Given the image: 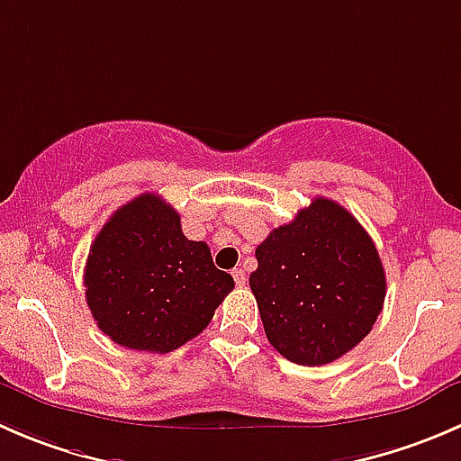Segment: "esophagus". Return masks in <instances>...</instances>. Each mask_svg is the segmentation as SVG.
Wrapping results in <instances>:
<instances>
[{"instance_id": "34e87169", "label": "esophagus", "mask_w": 461, "mask_h": 461, "mask_svg": "<svg viewBox=\"0 0 461 461\" xmlns=\"http://www.w3.org/2000/svg\"><path fill=\"white\" fill-rule=\"evenodd\" d=\"M231 276H234L236 285H245V281H248V276H245L243 267H234V270H231Z\"/></svg>"}]
</instances>
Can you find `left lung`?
<instances>
[{
    "label": "left lung",
    "instance_id": "left-lung-1",
    "mask_svg": "<svg viewBox=\"0 0 461 461\" xmlns=\"http://www.w3.org/2000/svg\"><path fill=\"white\" fill-rule=\"evenodd\" d=\"M257 261L249 288L267 339L290 363H333L381 315L387 284L376 245L333 200L315 198L272 230Z\"/></svg>",
    "mask_w": 461,
    "mask_h": 461
}]
</instances>
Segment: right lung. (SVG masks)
<instances>
[{
    "instance_id": "right-lung-1",
    "label": "right lung",
    "mask_w": 461,
    "mask_h": 461,
    "mask_svg": "<svg viewBox=\"0 0 461 461\" xmlns=\"http://www.w3.org/2000/svg\"><path fill=\"white\" fill-rule=\"evenodd\" d=\"M231 288L209 245L186 239L180 213L155 194L112 213L85 266V299L98 329L150 354L180 349L203 333Z\"/></svg>"
}]
</instances>
